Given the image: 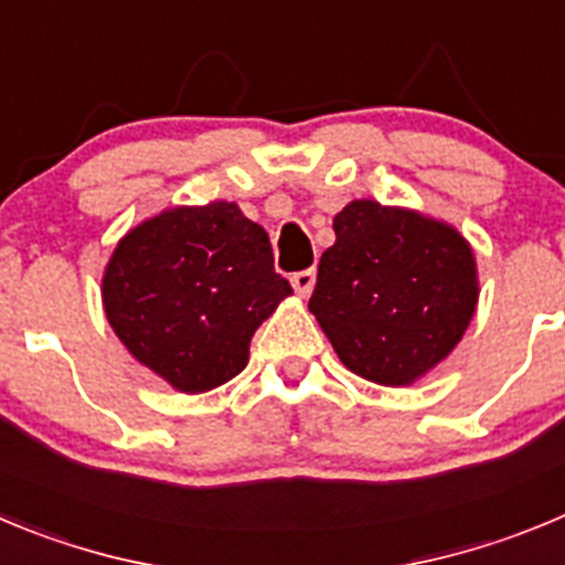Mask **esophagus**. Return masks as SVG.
Masks as SVG:
<instances>
[{
	"label": "esophagus",
	"mask_w": 565,
	"mask_h": 565,
	"mask_svg": "<svg viewBox=\"0 0 565 565\" xmlns=\"http://www.w3.org/2000/svg\"><path fill=\"white\" fill-rule=\"evenodd\" d=\"M291 286L302 299L310 297V291H313V286H317V271H313V268H308V271H297L291 277Z\"/></svg>",
	"instance_id": "esophagus-1"
}]
</instances>
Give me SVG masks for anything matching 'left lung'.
Segmentation results:
<instances>
[{"instance_id":"8db88e82","label":"left lung","mask_w":565,"mask_h":565,"mask_svg":"<svg viewBox=\"0 0 565 565\" xmlns=\"http://www.w3.org/2000/svg\"><path fill=\"white\" fill-rule=\"evenodd\" d=\"M308 308L341 364L412 386L454 353L479 305V268L457 226L355 199L333 218Z\"/></svg>"}]
</instances>
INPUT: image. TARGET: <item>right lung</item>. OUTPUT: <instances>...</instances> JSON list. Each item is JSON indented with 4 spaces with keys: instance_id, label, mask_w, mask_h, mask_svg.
<instances>
[{
    "instance_id": "right-lung-1",
    "label": "right lung",
    "mask_w": 565,
    "mask_h": 565,
    "mask_svg": "<svg viewBox=\"0 0 565 565\" xmlns=\"http://www.w3.org/2000/svg\"><path fill=\"white\" fill-rule=\"evenodd\" d=\"M103 310L128 353L184 395L226 384L248 364L255 330L291 297L268 232L235 201L170 206L117 241Z\"/></svg>"
}]
</instances>
